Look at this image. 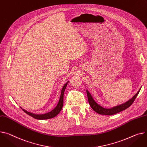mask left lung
I'll return each mask as SVG.
<instances>
[{"instance_id":"8db88e82","label":"left lung","mask_w":147,"mask_h":147,"mask_svg":"<svg viewBox=\"0 0 147 147\" xmlns=\"http://www.w3.org/2000/svg\"><path fill=\"white\" fill-rule=\"evenodd\" d=\"M141 89H140V90L136 93L132 97L129 99L128 101H127L126 102L121 104L120 105L118 106H116L115 107H112V108L110 109H106V108H104V107H102L101 106H100L99 105L97 104L94 100L93 99V97L92 96V95L90 94V93H89V92L87 90H86L87 92V97H88V100H89V103L90 106H91L92 108L93 109L94 111H95L96 112H97V113L100 114V115H115L117 113H119L121 111H123L125 109H126L133 103V102H134L135 99H136V96H138L140 91Z\"/></svg>"}]
</instances>
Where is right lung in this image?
Instances as JSON below:
<instances>
[{"instance_id": "1", "label": "right lung", "mask_w": 147, "mask_h": 147, "mask_svg": "<svg viewBox=\"0 0 147 147\" xmlns=\"http://www.w3.org/2000/svg\"><path fill=\"white\" fill-rule=\"evenodd\" d=\"M68 82H67L63 87L62 90H61V95H60V100L59 102H58L57 105L56 106V107L55 108L52 110L51 111L49 112L48 113H44V114H35L31 112H29L26 111V110L22 109V107L21 108L23 110V111H24V112H25L26 114L29 115V116H31L32 117H33L34 118L36 119H39V120H43V119H51L53 118H54L55 116H56L58 113H60V112L61 111L63 106V98H64V93L65 91V88L67 87V85L68 84Z\"/></svg>"}]
</instances>
